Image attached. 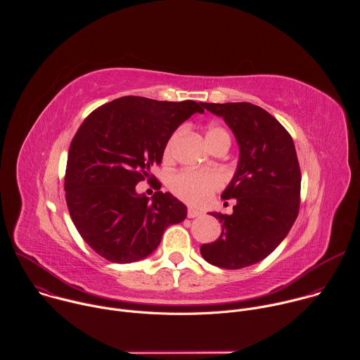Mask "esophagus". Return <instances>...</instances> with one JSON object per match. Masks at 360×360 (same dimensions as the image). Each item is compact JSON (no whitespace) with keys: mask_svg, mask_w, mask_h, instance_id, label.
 <instances>
[{"mask_svg":"<svg viewBox=\"0 0 360 360\" xmlns=\"http://www.w3.org/2000/svg\"><path fill=\"white\" fill-rule=\"evenodd\" d=\"M188 218H196V217H200L202 215V212L200 211H198V210H193V208H189L188 210Z\"/></svg>","mask_w":360,"mask_h":360,"instance_id":"esophagus-1","label":"esophagus"}]
</instances>
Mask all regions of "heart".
<instances>
[{
    "label": "heart",
    "mask_w": 360,
    "mask_h": 360,
    "mask_svg": "<svg viewBox=\"0 0 360 360\" xmlns=\"http://www.w3.org/2000/svg\"><path fill=\"white\" fill-rule=\"evenodd\" d=\"M181 129H176L168 139L165 148H164V158L169 160L174 155V149L176 145V141L181 136ZM205 139H207L208 146H214L218 142L226 141L231 143V135L229 132L219 124H211L207 127L205 131ZM222 185V178L217 172H196V171H181L175 174L171 178L169 186L171 191L182 200L192 203V205H200L207 202L212 192L219 189Z\"/></svg>",
    "instance_id": "b5f03b06"
}]
</instances>
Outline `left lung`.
Wrapping results in <instances>:
<instances>
[{"instance_id": "left-lung-1", "label": "left lung", "mask_w": 360, "mask_h": 360, "mask_svg": "<svg viewBox=\"0 0 360 360\" xmlns=\"http://www.w3.org/2000/svg\"><path fill=\"white\" fill-rule=\"evenodd\" d=\"M222 117L239 145L236 172L222 193L233 212H211L222 224L218 240L200 246L202 258L225 269L258 264L285 239L300 205V168L292 136L269 112L249 102L207 104Z\"/></svg>"}]
</instances>
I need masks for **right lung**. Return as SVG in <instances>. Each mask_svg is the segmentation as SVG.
<instances>
[{
	"mask_svg": "<svg viewBox=\"0 0 360 360\" xmlns=\"http://www.w3.org/2000/svg\"><path fill=\"white\" fill-rule=\"evenodd\" d=\"M195 112H203V102L129 95L96 108L78 128L68 150L65 199L77 231L102 258L143 259L169 225L186 218L185 205L160 191L150 168L162 162L169 136ZM145 179L158 189L150 200L134 189Z\"/></svg>",
	"mask_w": 360,
	"mask_h": 360,
	"instance_id": "1",
	"label": "right lung"
}]
</instances>
